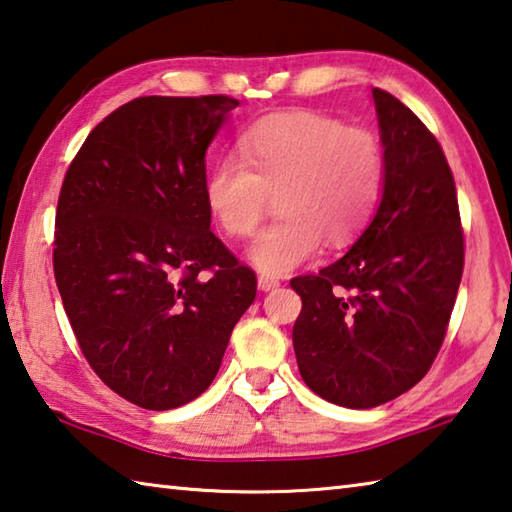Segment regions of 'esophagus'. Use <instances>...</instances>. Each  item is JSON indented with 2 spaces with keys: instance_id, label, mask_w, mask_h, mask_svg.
<instances>
[{
  "instance_id": "1",
  "label": "esophagus",
  "mask_w": 512,
  "mask_h": 512,
  "mask_svg": "<svg viewBox=\"0 0 512 512\" xmlns=\"http://www.w3.org/2000/svg\"><path fill=\"white\" fill-rule=\"evenodd\" d=\"M278 285H281V281H278V278H274V276H269V274L258 276V287L263 289V292H269V289H274Z\"/></svg>"
}]
</instances>
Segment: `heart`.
Here are the masks:
<instances>
[{
    "mask_svg": "<svg viewBox=\"0 0 512 512\" xmlns=\"http://www.w3.org/2000/svg\"><path fill=\"white\" fill-rule=\"evenodd\" d=\"M238 160H218L205 180V205L231 238H247L278 200L283 218L260 234L249 260L287 274L327 245L341 247L368 227L385 182V153L374 131L332 115H267L236 142Z\"/></svg>",
    "mask_w": 512,
    "mask_h": 512,
    "instance_id": "obj_1",
    "label": "heart"
}]
</instances>
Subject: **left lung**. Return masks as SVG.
<instances>
[{
  "label": "left lung",
  "instance_id": "1",
  "mask_svg": "<svg viewBox=\"0 0 512 512\" xmlns=\"http://www.w3.org/2000/svg\"><path fill=\"white\" fill-rule=\"evenodd\" d=\"M372 98L385 153L381 205L350 252L289 281L292 332L307 388L345 408L397 399L428 374L464 274L455 178L441 144L406 104Z\"/></svg>",
  "mask_w": 512,
  "mask_h": 512
}]
</instances>
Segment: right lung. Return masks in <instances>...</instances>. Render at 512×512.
I'll list each match as a JSON object with an SVG mask.
<instances>
[{"label":"right lung","mask_w":512,"mask_h":512,"mask_svg":"<svg viewBox=\"0 0 512 512\" xmlns=\"http://www.w3.org/2000/svg\"><path fill=\"white\" fill-rule=\"evenodd\" d=\"M229 95H144L106 115L66 169L53 272L77 345L104 385L144 410L216 379L256 274L209 229L205 153Z\"/></svg>","instance_id":"add662e5"}]
</instances>
